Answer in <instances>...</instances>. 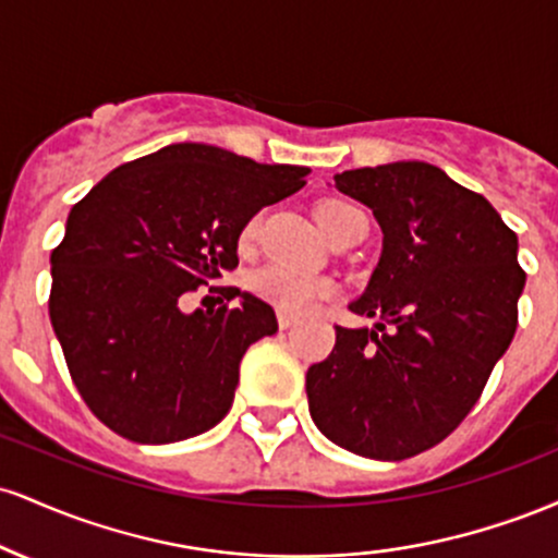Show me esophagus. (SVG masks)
Here are the masks:
<instances>
[{
    "mask_svg": "<svg viewBox=\"0 0 558 558\" xmlns=\"http://www.w3.org/2000/svg\"><path fill=\"white\" fill-rule=\"evenodd\" d=\"M278 325H280V330L293 328V325H296V317L286 315V312H278Z\"/></svg>",
    "mask_w": 558,
    "mask_h": 558,
    "instance_id": "obj_1",
    "label": "esophagus"
}]
</instances>
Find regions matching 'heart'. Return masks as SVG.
Here are the masks:
<instances>
[{
  "label": "heart",
  "mask_w": 558,
  "mask_h": 558,
  "mask_svg": "<svg viewBox=\"0 0 558 558\" xmlns=\"http://www.w3.org/2000/svg\"><path fill=\"white\" fill-rule=\"evenodd\" d=\"M315 217L317 226L323 228V233L330 241L345 239L354 230L367 226V215L362 213L356 204L345 202V198H319L315 204ZM259 230V215L248 217L246 226L241 228V246H248L257 239ZM248 288H252L254 296L275 306L278 312L286 315H306L312 312L319 301L332 299L338 293L336 280L325 278V275L304 272L296 267L283 265V262H267L248 275Z\"/></svg>",
  "instance_id": "obj_1"
}]
</instances>
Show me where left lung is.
<instances>
[{
    "label": "left lung",
    "mask_w": 558,
    "mask_h": 558,
    "mask_svg": "<svg viewBox=\"0 0 558 558\" xmlns=\"http://www.w3.org/2000/svg\"><path fill=\"white\" fill-rule=\"evenodd\" d=\"M373 209L383 254L349 310L375 328H336L306 373L325 438L380 462L417 457L459 427L517 330L524 270L517 233L485 196L427 162L338 172Z\"/></svg>",
    "instance_id": "left-lung-1"
}]
</instances>
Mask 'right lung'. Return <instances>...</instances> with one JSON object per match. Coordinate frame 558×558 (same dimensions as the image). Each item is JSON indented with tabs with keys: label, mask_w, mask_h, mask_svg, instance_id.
<instances>
[{
	"label": "right lung",
	"mask_w": 558,
	"mask_h": 558,
	"mask_svg": "<svg viewBox=\"0 0 558 558\" xmlns=\"http://www.w3.org/2000/svg\"><path fill=\"white\" fill-rule=\"evenodd\" d=\"M306 175L301 165L170 144L120 165L70 209L49 317L81 399L110 430L175 444L226 417L243 354L278 319L239 288H222L239 299L233 310L189 315L183 301L239 265L248 217L296 194Z\"/></svg>",
	"instance_id": "1"
}]
</instances>
